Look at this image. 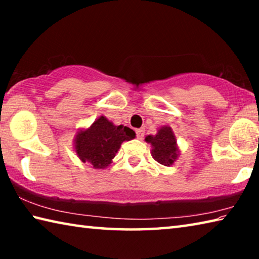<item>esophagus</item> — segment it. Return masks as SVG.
Wrapping results in <instances>:
<instances>
[{
    "instance_id": "34e87169",
    "label": "esophagus",
    "mask_w": 259,
    "mask_h": 259,
    "mask_svg": "<svg viewBox=\"0 0 259 259\" xmlns=\"http://www.w3.org/2000/svg\"><path fill=\"white\" fill-rule=\"evenodd\" d=\"M136 134H137V138L138 139H142L144 137V134H145V131H144L143 128H140V129L136 130Z\"/></svg>"
}]
</instances>
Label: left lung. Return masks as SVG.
<instances>
[{
  "instance_id": "left-lung-1",
  "label": "left lung",
  "mask_w": 259,
  "mask_h": 259,
  "mask_svg": "<svg viewBox=\"0 0 259 259\" xmlns=\"http://www.w3.org/2000/svg\"><path fill=\"white\" fill-rule=\"evenodd\" d=\"M145 142L151 144V154L153 159L162 165H172L181 154L176 136L171 126L169 125L161 126L155 135L146 136Z\"/></svg>"
}]
</instances>
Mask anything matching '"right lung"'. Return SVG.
Segmentation results:
<instances>
[{
  "label": "right lung",
  "mask_w": 259,
  "mask_h": 259,
  "mask_svg": "<svg viewBox=\"0 0 259 259\" xmlns=\"http://www.w3.org/2000/svg\"><path fill=\"white\" fill-rule=\"evenodd\" d=\"M136 133L124 125H115L106 116H99L88 128L76 131L74 151L83 163L94 169H105L112 163L123 142L134 139Z\"/></svg>",
  "instance_id": "1"
}]
</instances>
